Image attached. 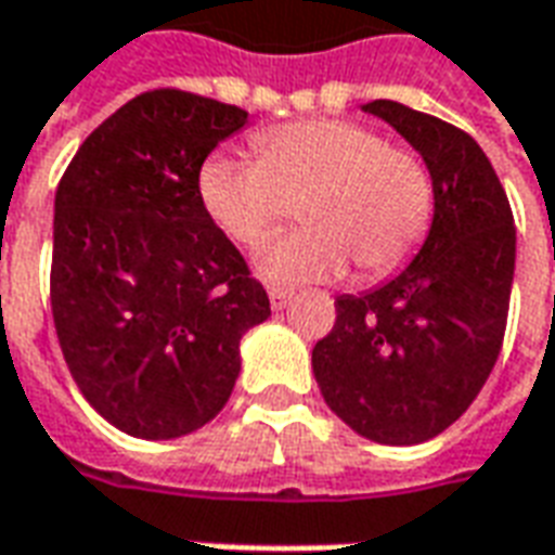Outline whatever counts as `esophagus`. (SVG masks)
<instances>
[{
	"label": "esophagus",
	"instance_id": "34e87169",
	"mask_svg": "<svg viewBox=\"0 0 555 555\" xmlns=\"http://www.w3.org/2000/svg\"><path fill=\"white\" fill-rule=\"evenodd\" d=\"M267 297H270V306H273L276 312H282V309H288L291 300H294V291H288V288H270V291H267Z\"/></svg>",
	"mask_w": 555,
	"mask_h": 555
}]
</instances>
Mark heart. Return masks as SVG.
Returning <instances> with one entry per match:
<instances>
[{"instance_id":"obj_1","label":"heart","mask_w":555,"mask_h":555,"mask_svg":"<svg viewBox=\"0 0 555 555\" xmlns=\"http://www.w3.org/2000/svg\"><path fill=\"white\" fill-rule=\"evenodd\" d=\"M258 159L214 154L198 169L207 217L241 246L282 225L288 202L306 231L267 243L255 270L270 282H336L350 258L365 276H386L416 253L434 217L428 166L389 147L372 127L314 118L255 133Z\"/></svg>"}]
</instances>
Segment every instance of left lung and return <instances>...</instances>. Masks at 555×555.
I'll return each mask as SVG.
<instances>
[{
    "label": "left lung",
    "mask_w": 555,
    "mask_h": 555,
    "mask_svg": "<svg viewBox=\"0 0 555 555\" xmlns=\"http://www.w3.org/2000/svg\"><path fill=\"white\" fill-rule=\"evenodd\" d=\"M362 113L396 130L434 181V217L410 264L377 288L341 294L312 350L321 396L348 428L416 446L461 416L493 372L512 300L517 234L488 154L464 130L404 103Z\"/></svg>",
    "instance_id": "1"
}]
</instances>
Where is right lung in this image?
Here are the masks:
<instances>
[{
	"instance_id": "right-lung-1",
	"label": "right lung",
	"mask_w": 555,
	"mask_h": 555,
	"mask_svg": "<svg viewBox=\"0 0 555 555\" xmlns=\"http://www.w3.org/2000/svg\"><path fill=\"white\" fill-rule=\"evenodd\" d=\"M249 125L178 89L127 101L55 190L53 321L79 392L139 440L193 434L225 408L267 291L207 217L198 169Z\"/></svg>"
}]
</instances>
